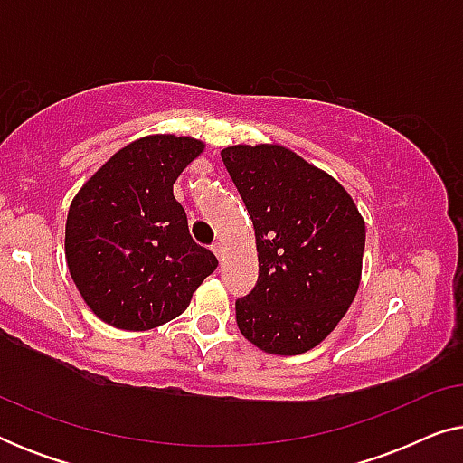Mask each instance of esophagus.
Returning a JSON list of instances; mask_svg holds the SVG:
<instances>
[{
    "mask_svg": "<svg viewBox=\"0 0 463 463\" xmlns=\"http://www.w3.org/2000/svg\"><path fill=\"white\" fill-rule=\"evenodd\" d=\"M213 252H214V255H217L219 261H221V259H223V246H221L219 242L213 244Z\"/></svg>",
    "mask_w": 463,
    "mask_h": 463,
    "instance_id": "1",
    "label": "esophagus"
}]
</instances>
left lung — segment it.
Here are the masks:
<instances>
[{
  "mask_svg": "<svg viewBox=\"0 0 463 463\" xmlns=\"http://www.w3.org/2000/svg\"><path fill=\"white\" fill-rule=\"evenodd\" d=\"M255 227L259 280L236 301L240 333L259 350L297 356L322 344L363 276L364 219L337 179L282 145L221 151Z\"/></svg>",
  "mask_w": 463,
  "mask_h": 463,
  "instance_id": "8db88e82",
  "label": "left lung"
}]
</instances>
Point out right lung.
<instances>
[{"instance_id":"obj_1","label":"right lung","mask_w":463,"mask_h":463,"mask_svg":"<svg viewBox=\"0 0 463 463\" xmlns=\"http://www.w3.org/2000/svg\"><path fill=\"white\" fill-rule=\"evenodd\" d=\"M192 137L149 135L116 151L69 206L67 268L81 299L107 325L149 331L166 325L217 269L189 236L173 195L179 175L204 151Z\"/></svg>"}]
</instances>
